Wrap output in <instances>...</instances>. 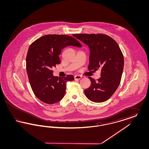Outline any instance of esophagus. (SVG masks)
Returning a JSON list of instances; mask_svg holds the SVG:
<instances>
[{"label":"esophagus","mask_w":149,"mask_h":149,"mask_svg":"<svg viewBox=\"0 0 149 149\" xmlns=\"http://www.w3.org/2000/svg\"><path fill=\"white\" fill-rule=\"evenodd\" d=\"M75 79H80L82 78V77L80 75H76L75 77H74Z\"/></svg>","instance_id":"1"}]
</instances>
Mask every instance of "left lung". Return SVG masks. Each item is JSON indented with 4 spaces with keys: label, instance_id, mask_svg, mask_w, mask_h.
<instances>
[{
    "label": "left lung",
    "instance_id": "obj_1",
    "mask_svg": "<svg viewBox=\"0 0 149 149\" xmlns=\"http://www.w3.org/2000/svg\"><path fill=\"white\" fill-rule=\"evenodd\" d=\"M74 36L89 47V70H101L100 77L97 81L88 77L91 85L84 91L85 95L94 102H105L120 84L124 66L120 48L112 38L105 35L76 34Z\"/></svg>",
    "mask_w": 149,
    "mask_h": 149
}]
</instances>
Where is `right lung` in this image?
I'll return each mask as SVG.
<instances>
[{
  "instance_id": "1",
  "label": "right lung",
  "mask_w": 149,
  "mask_h": 149,
  "mask_svg": "<svg viewBox=\"0 0 149 149\" xmlns=\"http://www.w3.org/2000/svg\"><path fill=\"white\" fill-rule=\"evenodd\" d=\"M68 46L81 47L74 37L63 35H47L40 37L29 47L26 57V69L32 89L37 98L47 104H54L64 98L68 81L74 80L72 75L58 78L52 68L60 64L59 55Z\"/></svg>"
}]
</instances>
